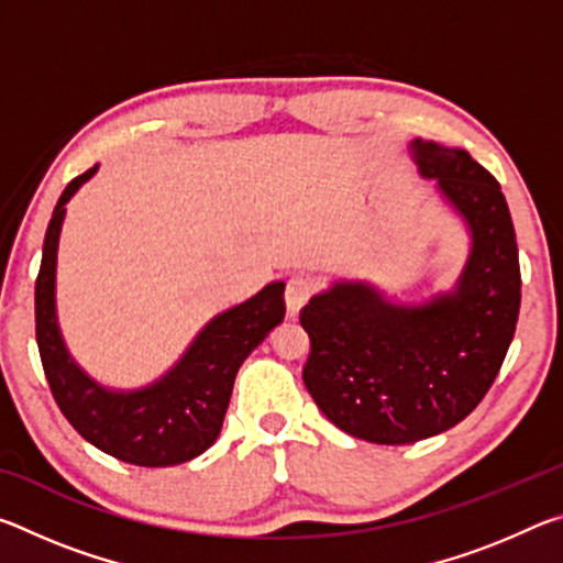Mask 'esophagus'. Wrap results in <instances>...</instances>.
I'll list each match as a JSON object with an SVG mask.
<instances>
[{
  "label": "esophagus",
  "mask_w": 563,
  "mask_h": 563,
  "mask_svg": "<svg viewBox=\"0 0 563 563\" xmlns=\"http://www.w3.org/2000/svg\"><path fill=\"white\" fill-rule=\"evenodd\" d=\"M312 292H316V280L308 278V275H292L288 285H285V305H288L290 318L298 316L300 308L310 300Z\"/></svg>",
  "instance_id": "34e87169"
}]
</instances>
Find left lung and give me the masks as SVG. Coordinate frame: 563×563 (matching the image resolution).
<instances>
[{
  "mask_svg": "<svg viewBox=\"0 0 563 563\" xmlns=\"http://www.w3.org/2000/svg\"><path fill=\"white\" fill-rule=\"evenodd\" d=\"M412 156L470 228L454 290L395 305L373 285L342 280L300 310L305 387L332 424L375 444H412L462 422L497 379L521 305L517 235L497 178L462 148L417 139Z\"/></svg>",
  "mask_w": 563,
  "mask_h": 563,
  "instance_id": "left-lung-1",
  "label": "left lung"
}]
</instances>
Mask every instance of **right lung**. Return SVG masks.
Returning <instances> with one entry per match:
<instances>
[{
  "mask_svg": "<svg viewBox=\"0 0 563 563\" xmlns=\"http://www.w3.org/2000/svg\"><path fill=\"white\" fill-rule=\"evenodd\" d=\"M97 168L84 170L64 188L44 235L34 290L36 345L44 375L62 415L97 450L136 466L184 464L203 454L221 434L238 369L285 318V283L265 285L251 300L216 316L154 385L131 393L101 387L66 350L54 305L64 206Z\"/></svg>",
  "mask_w": 563,
  "mask_h": 563,
  "instance_id": "right-lung-1",
  "label": "right lung"
}]
</instances>
